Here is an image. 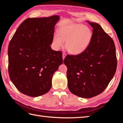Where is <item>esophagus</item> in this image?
I'll use <instances>...</instances> for the list:
<instances>
[{
  "instance_id": "esophagus-1",
  "label": "esophagus",
  "mask_w": 123,
  "mask_h": 123,
  "mask_svg": "<svg viewBox=\"0 0 123 123\" xmlns=\"http://www.w3.org/2000/svg\"><path fill=\"white\" fill-rule=\"evenodd\" d=\"M66 55H67L66 53H63V54H62V57H63V60L65 59V57H66Z\"/></svg>"
}]
</instances>
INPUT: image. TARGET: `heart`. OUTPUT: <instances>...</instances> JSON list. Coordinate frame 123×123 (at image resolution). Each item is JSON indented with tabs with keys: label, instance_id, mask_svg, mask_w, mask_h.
<instances>
[{
	"label": "heart",
	"instance_id": "heart-1",
	"mask_svg": "<svg viewBox=\"0 0 123 123\" xmlns=\"http://www.w3.org/2000/svg\"><path fill=\"white\" fill-rule=\"evenodd\" d=\"M92 38V32L89 28L82 24H71L60 29L59 35L53 36L55 48L59 49L66 42V48L69 53L79 54L89 45Z\"/></svg>",
	"mask_w": 123,
	"mask_h": 123
}]
</instances>
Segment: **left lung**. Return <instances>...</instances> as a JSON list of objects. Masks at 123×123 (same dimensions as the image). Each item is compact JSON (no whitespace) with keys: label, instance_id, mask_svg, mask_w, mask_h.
Listing matches in <instances>:
<instances>
[{"label":"left lung","instance_id":"obj_1","mask_svg":"<svg viewBox=\"0 0 123 123\" xmlns=\"http://www.w3.org/2000/svg\"><path fill=\"white\" fill-rule=\"evenodd\" d=\"M87 22L93 28L89 45L82 53L68 54L64 60L70 91L85 98L103 92L115 74L117 64L113 39L100 25Z\"/></svg>","mask_w":123,"mask_h":123}]
</instances>
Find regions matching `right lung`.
<instances>
[{"instance_id":"obj_1","label":"right lung","mask_w":123,"mask_h":123,"mask_svg":"<svg viewBox=\"0 0 123 123\" xmlns=\"http://www.w3.org/2000/svg\"><path fill=\"white\" fill-rule=\"evenodd\" d=\"M58 16L28 18L23 21L10 40L8 73L20 92L31 97L47 93L52 78L63 63L62 52L53 50L54 26Z\"/></svg>"}]
</instances>
